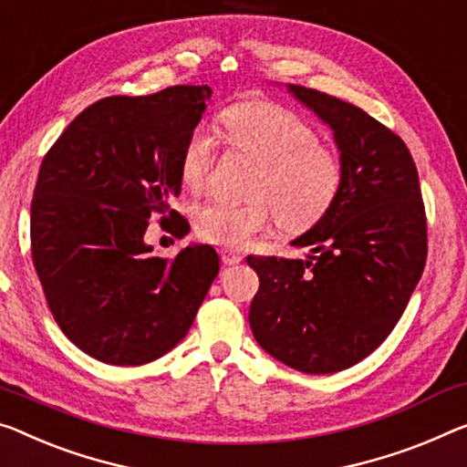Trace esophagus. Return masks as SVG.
<instances>
[{
	"mask_svg": "<svg viewBox=\"0 0 467 467\" xmlns=\"http://www.w3.org/2000/svg\"><path fill=\"white\" fill-rule=\"evenodd\" d=\"M221 261H223L225 265H238L244 261V256H242V253H235V250L225 248L223 253H221Z\"/></svg>",
	"mask_w": 467,
	"mask_h": 467,
	"instance_id": "obj_1",
	"label": "esophagus"
}]
</instances>
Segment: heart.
<instances>
[{"label":"heart","instance_id":"1","mask_svg":"<svg viewBox=\"0 0 467 467\" xmlns=\"http://www.w3.org/2000/svg\"><path fill=\"white\" fill-rule=\"evenodd\" d=\"M232 146L261 162L250 202L213 200L193 213L200 238L229 250H242L269 229L275 213L290 232H305L326 217L342 188V164L332 148L321 146L296 112L269 99H250L221 114ZM214 143L196 129L182 152L183 183L200 190L209 179Z\"/></svg>","mask_w":467,"mask_h":467}]
</instances>
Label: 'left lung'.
<instances>
[{
  "mask_svg": "<svg viewBox=\"0 0 467 467\" xmlns=\"http://www.w3.org/2000/svg\"><path fill=\"white\" fill-rule=\"evenodd\" d=\"M334 133L342 188L292 240L306 258L248 256L258 275L250 327L263 350L303 374H334L382 344L426 265V213L405 141L355 104L288 85Z\"/></svg>",
  "mask_w": 467,
  "mask_h": 467,
  "instance_id": "obj_1",
  "label": "left lung"
}]
</instances>
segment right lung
I'll list each match as a JSON object with an SVG mask.
<instances>
[{
	"instance_id": "obj_1",
	"label": "right lung",
	"mask_w": 467,
	"mask_h": 467,
	"mask_svg": "<svg viewBox=\"0 0 467 467\" xmlns=\"http://www.w3.org/2000/svg\"><path fill=\"white\" fill-rule=\"evenodd\" d=\"M206 85L112 96L67 127L41 162L31 204L33 263L56 324L83 353L143 365L185 338L219 274L213 246L154 256L148 219L182 192V152ZM175 221V234L182 225Z\"/></svg>"
}]
</instances>
